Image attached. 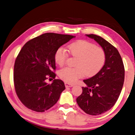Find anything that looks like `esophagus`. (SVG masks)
Masks as SVG:
<instances>
[{
    "label": "esophagus",
    "mask_w": 135,
    "mask_h": 135,
    "mask_svg": "<svg viewBox=\"0 0 135 135\" xmlns=\"http://www.w3.org/2000/svg\"><path fill=\"white\" fill-rule=\"evenodd\" d=\"M65 87H72L74 86V85H72L71 83H65Z\"/></svg>",
    "instance_id": "obj_1"
}]
</instances>
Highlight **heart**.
Masks as SVG:
<instances>
[{
  "instance_id": "heart-1",
  "label": "heart",
  "mask_w": 135,
  "mask_h": 135,
  "mask_svg": "<svg viewBox=\"0 0 135 135\" xmlns=\"http://www.w3.org/2000/svg\"><path fill=\"white\" fill-rule=\"evenodd\" d=\"M68 50L73 56L78 57L76 68L65 67L59 71V76L66 82L74 83L86 76L95 75L103 67L106 54L101 47L86 40H79L68 46ZM68 53L65 49L60 47L55 54V60L59 66L66 63Z\"/></svg>"
}]
</instances>
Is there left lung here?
I'll list each match as a JSON object with an SVG mask.
<instances>
[{"mask_svg": "<svg viewBox=\"0 0 135 135\" xmlns=\"http://www.w3.org/2000/svg\"><path fill=\"white\" fill-rule=\"evenodd\" d=\"M104 49L105 63L100 71L83 82L82 93L76 98L79 106L87 114L98 115L110 110L115 105L123 88L124 67L117 49L100 36L89 34Z\"/></svg>", "mask_w": 135, "mask_h": 135, "instance_id": "obj_1", "label": "left lung"}]
</instances>
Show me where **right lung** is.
<instances>
[{
	"label": "right lung",
	"instance_id": "obj_1",
	"mask_svg": "<svg viewBox=\"0 0 135 135\" xmlns=\"http://www.w3.org/2000/svg\"><path fill=\"white\" fill-rule=\"evenodd\" d=\"M75 37L70 35L46 33L29 40L19 52L14 67V83L17 95L29 109L43 112L55 105L64 83L55 79V54L60 47ZM54 79L47 84L45 80Z\"/></svg>",
	"mask_w": 135,
	"mask_h": 135
}]
</instances>
